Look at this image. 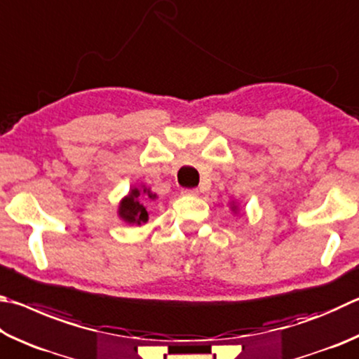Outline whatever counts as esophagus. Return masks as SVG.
Masks as SVG:
<instances>
[{"label": "esophagus", "mask_w": 359, "mask_h": 359, "mask_svg": "<svg viewBox=\"0 0 359 359\" xmlns=\"http://www.w3.org/2000/svg\"><path fill=\"white\" fill-rule=\"evenodd\" d=\"M182 194H184V196H198L199 191L196 188H184V190H182Z\"/></svg>", "instance_id": "1"}]
</instances>
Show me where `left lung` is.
I'll list each match as a JSON object with an SVG mask.
<instances>
[{
	"label": "left lung",
	"mask_w": 359,
	"mask_h": 359,
	"mask_svg": "<svg viewBox=\"0 0 359 359\" xmlns=\"http://www.w3.org/2000/svg\"><path fill=\"white\" fill-rule=\"evenodd\" d=\"M229 208H231V212H232L233 215H237V213H238V210H240V205L237 204V202L231 201V202H229Z\"/></svg>",
	"instance_id": "8db88e82"
}]
</instances>
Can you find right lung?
I'll return each instance as SVG.
<instances>
[{
	"label": "right lung",
	"mask_w": 359,
	"mask_h": 359,
	"mask_svg": "<svg viewBox=\"0 0 359 359\" xmlns=\"http://www.w3.org/2000/svg\"><path fill=\"white\" fill-rule=\"evenodd\" d=\"M158 199L151 187H132L117 205V217L130 226H142L149 221V204Z\"/></svg>",
	"instance_id": "add662e5"
}]
</instances>
